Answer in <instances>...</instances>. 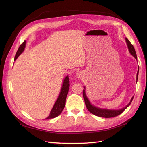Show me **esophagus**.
Returning <instances> with one entry per match:
<instances>
[{
	"label": "esophagus",
	"instance_id": "esophagus-1",
	"mask_svg": "<svg viewBox=\"0 0 147 147\" xmlns=\"http://www.w3.org/2000/svg\"><path fill=\"white\" fill-rule=\"evenodd\" d=\"M76 77H77V78H80V77H81V74H80V73H78L76 74Z\"/></svg>",
	"mask_w": 147,
	"mask_h": 147
}]
</instances>
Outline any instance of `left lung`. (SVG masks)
<instances>
[{
    "instance_id": "8db88e82",
    "label": "left lung",
    "mask_w": 147,
    "mask_h": 147,
    "mask_svg": "<svg viewBox=\"0 0 147 147\" xmlns=\"http://www.w3.org/2000/svg\"><path fill=\"white\" fill-rule=\"evenodd\" d=\"M125 40H126L127 47H128V49H129L130 53L136 59H137L136 53L134 46L131 44V43L129 42V40L127 39V38H125ZM138 73H139V71H138L137 74H136V82H137L138 78ZM83 87H84V89L83 91V96L84 102H85L86 108L89 112H90L92 114H93L98 117H104V118H110V117L117 116V115L121 114L123 111H124L126 109H127V108L130 105L131 102H132V100L134 99V96H133L132 98H131L130 101L129 102V103L126 107H125L124 108H123V109H120V110H110V109H101V108L97 107L91 104V102H90L89 99H88V98L87 97L86 94V92H85L86 88H85V86H83Z\"/></svg>"
}]
</instances>
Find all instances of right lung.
<instances>
[{"instance_id": "add662e5", "label": "right lung", "mask_w": 147, "mask_h": 147, "mask_svg": "<svg viewBox=\"0 0 147 147\" xmlns=\"http://www.w3.org/2000/svg\"><path fill=\"white\" fill-rule=\"evenodd\" d=\"M26 42L24 41L20 45L16 53V55H15L14 61L16 60L18 58V57L23 52V51H24L26 48ZM69 88V80L68 79V76L67 75L63 81V86H62L59 95L57 99V101L55 104L53 105V107L50 112L49 115L45 119L47 120L49 119L55 118L58 116V115L62 113L65 105L66 98L68 94Z\"/></svg>"}]
</instances>
